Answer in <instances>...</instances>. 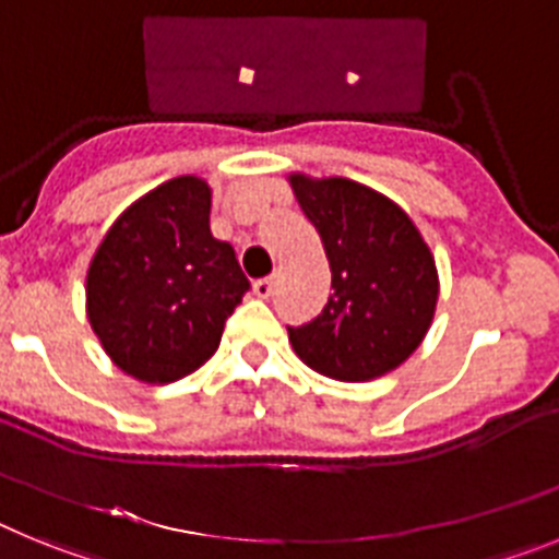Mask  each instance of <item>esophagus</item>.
I'll return each mask as SVG.
<instances>
[{
  "instance_id": "1",
  "label": "esophagus",
  "mask_w": 559,
  "mask_h": 559,
  "mask_svg": "<svg viewBox=\"0 0 559 559\" xmlns=\"http://www.w3.org/2000/svg\"><path fill=\"white\" fill-rule=\"evenodd\" d=\"M271 290H274V280H271V276H263V280H257L254 283V294L260 296V299H269Z\"/></svg>"
}]
</instances>
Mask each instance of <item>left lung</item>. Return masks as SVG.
Returning <instances> with one entry per match:
<instances>
[{"label":"left lung","instance_id":"1","mask_svg":"<svg viewBox=\"0 0 559 559\" xmlns=\"http://www.w3.org/2000/svg\"><path fill=\"white\" fill-rule=\"evenodd\" d=\"M288 181L333 271L322 313L288 328L294 353L344 383L392 372L433 322L439 274L431 249L406 212L372 187L305 173H290Z\"/></svg>","mask_w":559,"mask_h":559}]
</instances>
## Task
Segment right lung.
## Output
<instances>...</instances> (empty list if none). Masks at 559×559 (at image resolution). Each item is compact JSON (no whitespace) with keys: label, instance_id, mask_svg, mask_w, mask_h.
Returning a JSON list of instances; mask_svg holds the SVG:
<instances>
[{"label":"right lung","instance_id":"obj_1","mask_svg":"<svg viewBox=\"0 0 559 559\" xmlns=\"http://www.w3.org/2000/svg\"><path fill=\"white\" fill-rule=\"evenodd\" d=\"M210 206L199 176L165 181L114 221L88 263V324L142 383H173L206 364L249 290L235 249L212 237Z\"/></svg>","mask_w":559,"mask_h":559}]
</instances>
